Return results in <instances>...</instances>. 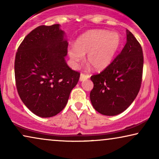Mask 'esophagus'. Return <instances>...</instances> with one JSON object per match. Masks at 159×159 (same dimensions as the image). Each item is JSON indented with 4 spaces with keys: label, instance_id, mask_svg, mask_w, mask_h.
Listing matches in <instances>:
<instances>
[{
    "label": "esophagus",
    "instance_id": "obj_1",
    "mask_svg": "<svg viewBox=\"0 0 159 159\" xmlns=\"http://www.w3.org/2000/svg\"><path fill=\"white\" fill-rule=\"evenodd\" d=\"M89 77H90V76H89L88 75H84V74L82 73L81 75H80V81H84V80L88 79Z\"/></svg>",
    "mask_w": 159,
    "mask_h": 159
}]
</instances>
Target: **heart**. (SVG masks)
<instances>
[{
	"label": "heart",
	"mask_w": 159,
	"mask_h": 159,
	"mask_svg": "<svg viewBox=\"0 0 159 159\" xmlns=\"http://www.w3.org/2000/svg\"><path fill=\"white\" fill-rule=\"evenodd\" d=\"M121 43L116 32L108 30H93L77 39L75 46L68 48V54L73 66H77L87 53V61L96 70H103L112 61Z\"/></svg>",
	"instance_id": "heart-1"
}]
</instances>
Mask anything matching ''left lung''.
I'll use <instances>...</instances> for the list:
<instances>
[{
  "mask_svg": "<svg viewBox=\"0 0 159 159\" xmlns=\"http://www.w3.org/2000/svg\"><path fill=\"white\" fill-rule=\"evenodd\" d=\"M143 68L142 47L127 30V43L121 53L103 71L90 77L94 84L90 94L93 108L106 116L125 111L140 90Z\"/></svg>",
  "mask_w": 159,
  "mask_h": 159,
  "instance_id": "8db88e82",
  "label": "left lung"
}]
</instances>
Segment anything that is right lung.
I'll return each mask as SVG.
<instances>
[{
	"label": "right lung",
	"mask_w": 159,
	"mask_h": 159,
	"mask_svg": "<svg viewBox=\"0 0 159 159\" xmlns=\"http://www.w3.org/2000/svg\"><path fill=\"white\" fill-rule=\"evenodd\" d=\"M68 42L60 25L39 26L19 45L14 63L17 91L37 116H56L66 106L80 74L69 68L65 57Z\"/></svg>",
	"instance_id": "obj_1"
}]
</instances>
